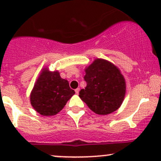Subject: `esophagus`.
<instances>
[{
	"mask_svg": "<svg viewBox=\"0 0 161 161\" xmlns=\"http://www.w3.org/2000/svg\"><path fill=\"white\" fill-rule=\"evenodd\" d=\"M79 91H80V88H76V89H75V93H76V94H77V95H78V94H79Z\"/></svg>",
	"mask_w": 161,
	"mask_h": 161,
	"instance_id": "1",
	"label": "esophagus"
}]
</instances>
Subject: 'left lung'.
<instances>
[{
    "instance_id": "left-lung-1",
    "label": "left lung",
    "mask_w": 161,
    "mask_h": 161,
    "mask_svg": "<svg viewBox=\"0 0 161 161\" xmlns=\"http://www.w3.org/2000/svg\"><path fill=\"white\" fill-rule=\"evenodd\" d=\"M87 86L79 97L93 112L108 115L121 106L125 95V81L117 66L104 59H95L86 66Z\"/></svg>"
}]
</instances>
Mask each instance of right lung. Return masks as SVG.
<instances>
[{
  "label": "right lung",
  "mask_w": 161,
  "mask_h": 161,
  "mask_svg": "<svg viewBox=\"0 0 161 161\" xmlns=\"http://www.w3.org/2000/svg\"><path fill=\"white\" fill-rule=\"evenodd\" d=\"M75 94L69 88V82L62 79L60 73L42 69L30 94V102L35 110L41 115H56L64 108L66 102Z\"/></svg>",
  "instance_id": "right-lung-1"
}]
</instances>
